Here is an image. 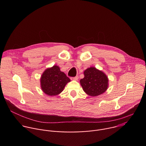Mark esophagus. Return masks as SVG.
Masks as SVG:
<instances>
[{
  "mask_svg": "<svg viewBox=\"0 0 146 146\" xmlns=\"http://www.w3.org/2000/svg\"><path fill=\"white\" fill-rule=\"evenodd\" d=\"M78 76L74 77H71V80H78Z\"/></svg>",
  "mask_w": 146,
  "mask_h": 146,
  "instance_id": "34e87169",
  "label": "esophagus"
}]
</instances>
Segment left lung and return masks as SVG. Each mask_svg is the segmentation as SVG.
<instances>
[{"label":"left lung","instance_id":"8db88e82","mask_svg":"<svg viewBox=\"0 0 146 146\" xmlns=\"http://www.w3.org/2000/svg\"><path fill=\"white\" fill-rule=\"evenodd\" d=\"M84 77L80 82L84 91L89 96H96L105 92L109 87L108 76L94 67L84 72Z\"/></svg>","mask_w":146,"mask_h":146}]
</instances>
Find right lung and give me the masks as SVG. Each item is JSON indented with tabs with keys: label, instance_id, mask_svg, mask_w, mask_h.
I'll return each mask as SVG.
<instances>
[{
	"label": "right lung",
	"instance_id": "1",
	"mask_svg": "<svg viewBox=\"0 0 146 146\" xmlns=\"http://www.w3.org/2000/svg\"><path fill=\"white\" fill-rule=\"evenodd\" d=\"M70 80L60 70L59 66L54 65L47 68L40 78V86L42 91L48 96H55L63 91Z\"/></svg>",
	"mask_w": 146,
	"mask_h": 146
}]
</instances>
